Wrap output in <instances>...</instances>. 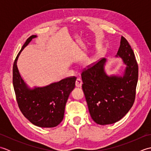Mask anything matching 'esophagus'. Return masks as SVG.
<instances>
[{
  "mask_svg": "<svg viewBox=\"0 0 151 151\" xmlns=\"http://www.w3.org/2000/svg\"><path fill=\"white\" fill-rule=\"evenodd\" d=\"M75 85L77 88H81L82 85V80L80 78H78L77 79H76V82H75Z\"/></svg>",
  "mask_w": 151,
  "mask_h": 151,
  "instance_id": "esophagus-1",
  "label": "esophagus"
}]
</instances>
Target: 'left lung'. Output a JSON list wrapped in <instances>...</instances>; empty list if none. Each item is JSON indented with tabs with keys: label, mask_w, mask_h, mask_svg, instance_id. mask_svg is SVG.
I'll list each match as a JSON object with an SVG mask.
<instances>
[{
	"label": "left lung",
	"mask_w": 151,
	"mask_h": 151,
	"mask_svg": "<svg viewBox=\"0 0 151 151\" xmlns=\"http://www.w3.org/2000/svg\"><path fill=\"white\" fill-rule=\"evenodd\" d=\"M116 58H121L126 67L123 75H108L102 58L81 74L89 114L96 123L110 124L121 119L132 108L135 100L138 66L129 42L121 36Z\"/></svg>",
	"instance_id": "left-lung-1"
}]
</instances>
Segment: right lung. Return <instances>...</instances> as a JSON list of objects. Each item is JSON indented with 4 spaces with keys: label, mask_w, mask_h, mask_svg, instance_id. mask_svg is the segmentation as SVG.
Segmentation results:
<instances>
[{
    "label": "right lung",
    "mask_w": 151,
    "mask_h": 151,
    "mask_svg": "<svg viewBox=\"0 0 151 151\" xmlns=\"http://www.w3.org/2000/svg\"><path fill=\"white\" fill-rule=\"evenodd\" d=\"M37 37L32 35L28 37L16 57L13 67V85L19 109L28 121L39 127H55L63 120L66 102L75 87L76 78L62 79L42 87L30 88L24 82L17 62L21 52Z\"/></svg>",
    "instance_id": "add662e5"
}]
</instances>
